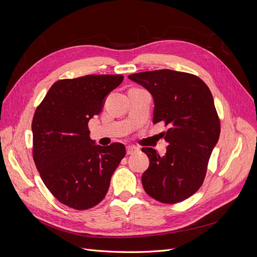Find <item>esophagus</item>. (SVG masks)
Segmentation results:
<instances>
[{"instance_id": "1", "label": "esophagus", "mask_w": 257, "mask_h": 257, "mask_svg": "<svg viewBox=\"0 0 257 257\" xmlns=\"http://www.w3.org/2000/svg\"><path fill=\"white\" fill-rule=\"evenodd\" d=\"M136 151H138V148L134 147V146H127L126 147V153L127 154H133L135 153Z\"/></svg>"}]
</instances>
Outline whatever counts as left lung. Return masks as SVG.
Here are the masks:
<instances>
[{
  "label": "left lung",
  "instance_id": "left-lung-1",
  "mask_svg": "<svg viewBox=\"0 0 257 257\" xmlns=\"http://www.w3.org/2000/svg\"><path fill=\"white\" fill-rule=\"evenodd\" d=\"M150 92L152 122L168 126L165 155L143 148L150 164L142 182L148 195L165 204L192 196L204 182L208 161L220 137V120L207 84L192 74L160 69L128 76Z\"/></svg>",
  "mask_w": 257,
  "mask_h": 257
}]
</instances>
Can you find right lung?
I'll use <instances>...</instances> for the list:
<instances>
[{"label":"right lung","mask_w":257,"mask_h":257,"mask_svg":"<svg viewBox=\"0 0 257 257\" xmlns=\"http://www.w3.org/2000/svg\"><path fill=\"white\" fill-rule=\"evenodd\" d=\"M122 75H87L52 84L32 121L33 159L47 189L60 203L77 210L105 197L125 155L123 144L103 147L90 138L88 123L102 111Z\"/></svg>","instance_id":"obj_1"}]
</instances>
